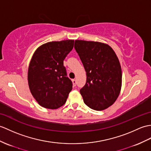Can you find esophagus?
I'll return each instance as SVG.
<instances>
[{"label":"esophagus","instance_id":"esophagus-1","mask_svg":"<svg viewBox=\"0 0 151 151\" xmlns=\"http://www.w3.org/2000/svg\"><path fill=\"white\" fill-rule=\"evenodd\" d=\"M72 82H73V86H76V80H75V79L72 80Z\"/></svg>","mask_w":151,"mask_h":151}]
</instances>
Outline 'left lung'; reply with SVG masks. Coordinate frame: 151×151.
Instances as JSON below:
<instances>
[{
  "label": "left lung",
  "mask_w": 151,
  "mask_h": 151,
  "mask_svg": "<svg viewBox=\"0 0 151 151\" xmlns=\"http://www.w3.org/2000/svg\"><path fill=\"white\" fill-rule=\"evenodd\" d=\"M75 48L86 70V83L80 93L92 109L102 111L112 106L120 93L121 65L115 52L107 44L76 40Z\"/></svg>",
  "instance_id": "obj_1"
}]
</instances>
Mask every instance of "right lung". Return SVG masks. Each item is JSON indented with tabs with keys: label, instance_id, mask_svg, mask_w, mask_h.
<instances>
[{
	"label": "right lung",
	"instance_id": "obj_1",
	"mask_svg": "<svg viewBox=\"0 0 151 151\" xmlns=\"http://www.w3.org/2000/svg\"><path fill=\"white\" fill-rule=\"evenodd\" d=\"M74 46V40L52 41L35 51L29 63V90L40 106L56 109L65 102L73 84L64 66L65 58Z\"/></svg>",
	"mask_w": 151,
	"mask_h": 151
}]
</instances>
